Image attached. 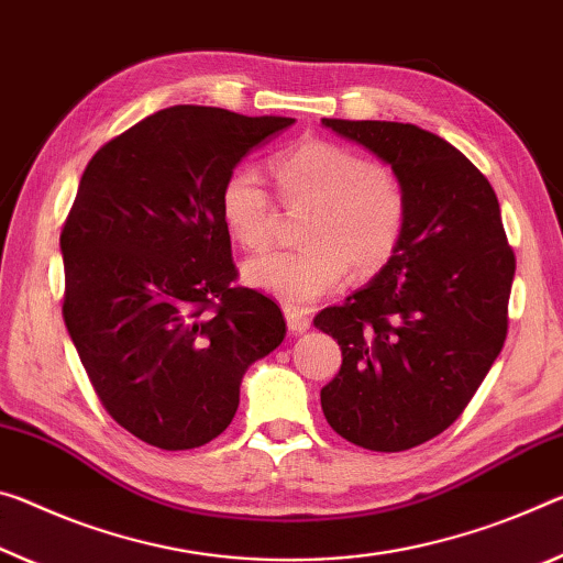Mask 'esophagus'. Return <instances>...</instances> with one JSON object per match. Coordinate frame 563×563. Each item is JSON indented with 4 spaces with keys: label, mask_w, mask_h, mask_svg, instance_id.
Listing matches in <instances>:
<instances>
[{
    "label": "esophagus",
    "mask_w": 563,
    "mask_h": 563,
    "mask_svg": "<svg viewBox=\"0 0 563 563\" xmlns=\"http://www.w3.org/2000/svg\"><path fill=\"white\" fill-rule=\"evenodd\" d=\"M285 323H288V328L292 330V333H306V330L310 328V318L302 313V310L298 308H285Z\"/></svg>",
    "instance_id": "1"
}]
</instances>
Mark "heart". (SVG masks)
Wrapping results in <instances>:
<instances>
[{
	"label": "heart",
	"mask_w": 563,
	"mask_h": 563,
	"mask_svg": "<svg viewBox=\"0 0 563 563\" xmlns=\"http://www.w3.org/2000/svg\"><path fill=\"white\" fill-rule=\"evenodd\" d=\"M283 200L308 205L306 250L263 253L243 265V280L288 308H308L355 273L380 271L406 233L408 198L394 169L325 140L298 142L273 157ZM220 216L230 238L261 250L275 210L253 169H235L222 185Z\"/></svg>",
	"instance_id": "1"
}]
</instances>
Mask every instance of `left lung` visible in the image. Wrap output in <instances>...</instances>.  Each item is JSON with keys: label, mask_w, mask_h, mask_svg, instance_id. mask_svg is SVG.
Listing matches in <instances>:
<instances>
[{"label": "left lung", "mask_w": 563, "mask_h": 563, "mask_svg": "<svg viewBox=\"0 0 563 563\" xmlns=\"http://www.w3.org/2000/svg\"><path fill=\"white\" fill-rule=\"evenodd\" d=\"M323 124L390 165L408 220L376 278L313 320L343 351L320 406L345 441L408 451L456 421L501 353L516 257L494 187L451 142L404 122Z\"/></svg>", "instance_id": "1"}]
</instances>
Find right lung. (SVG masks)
I'll return each instance as SVG.
<instances>
[{
  "instance_id": "obj_1",
  "label": "right lung",
  "mask_w": 563,
  "mask_h": 563,
  "mask_svg": "<svg viewBox=\"0 0 563 563\" xmlns=\"http://www.w3.org/2000/svg\"><path fill=\"white\" fill-rule=\"evenodd\" d=\"M296 122L175 104L97 150L59 235L62 316L97 398L165 451L210 443L240 383L285 338L280 308L235 285L222 185Z\"/></svg>"
}]
</instances>
